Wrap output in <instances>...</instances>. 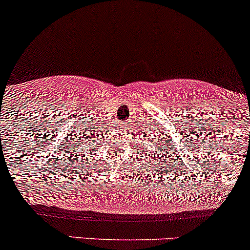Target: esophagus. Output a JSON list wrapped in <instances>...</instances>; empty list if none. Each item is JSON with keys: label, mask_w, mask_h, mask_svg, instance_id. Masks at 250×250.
Returning <instances> with one entry per match:
<instances>
[{"label": "esophagus", "mask_w": 250, "mask_h": 250, "mask_svg": "<svg viewBox=\"0 0 250 250\" xmlns=\"http://www.w3.org/2000/svg\"><path fill=\"white\" fill-rule=\"evenodd\" d=\"M125 125H120V127H119V128H125Z\"/></svg>", "instance_id": "esophagus-1"}]
</instances>
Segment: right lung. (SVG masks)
<instances>
[{"label": "right lung", "mask_w": 250, "mask_h": 250, "mask_svg": "<svg viewBox=\"0 0 250 250\" xmlns=\"http://www.w3.org/2000/svg\"><path fill=\"white\" fill-rule=\"evenodd\" d=\"M91 136H95V134H94V133H92V134H91ZM89 140H90V139H89Z\"/></svg>", "instance_id": "add662e5"}]
</instances>
